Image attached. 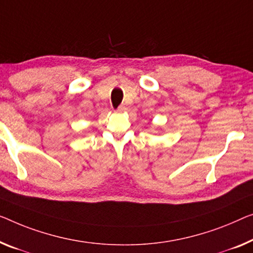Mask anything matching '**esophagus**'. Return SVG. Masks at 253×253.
I'll list each match as a JSON object with an SVG mask.
<instances>
[{
    "instance_id": "esophagus-1",
    "label": "esophagus",
    "mask_w": 253,
    "mask_h": 253,
    "mask_svg": "<svg viewBox=\"0 0 253 253\" xmlns=\"http://www.w3.org/2000/svg\"><path fill=\"white\" fill-rule=\"evenodd\" d=\"M126 110V107L124 104H122V105H119L118 108H117V112H124Z\"/></svg>"
}]
</instances>
